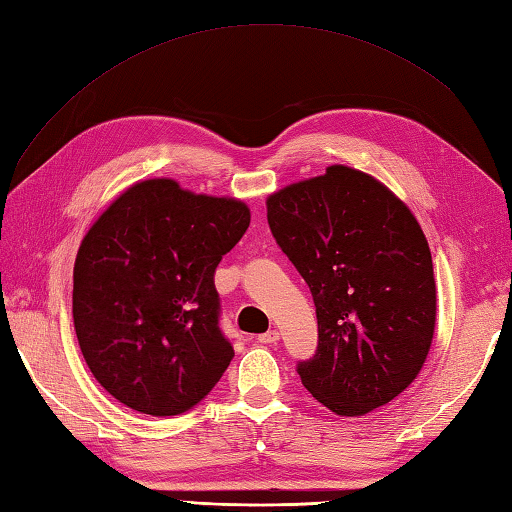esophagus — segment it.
<instances>
[{
    "instance_id": "1",
    "label": "esophagus",
    "mask_w": 512,
    "mask_h": 512,
    "mask_svg": "<svg viewBox=\"0 0 512 512\" xmlns=\"http://www.w3.org/2000/svg\"><path fill=\"white\" fill-rule=\"evenodd\" d=\"M257 341L262 343V345H273V343L279 341V332H277V330H268V332H264V334H259Z\"/></svg>"
}]
</instances>
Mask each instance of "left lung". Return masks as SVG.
Returning a JSON list of instances; mask_svg holds the SVG:
<instances>
[{"label":"left lung","instance_id":"1","mask_svg":"<svg viewBox=\"0 0 512 512\" xmlns=\"http://www.w3.org/2000/svg\"><path fill=\"white\" fill-rule=\"evenodd\" d=\"M268 226L317 308L303 387L339 416L387 405L418 376L436 328L420 224L378 180L343 165L268 198Z\"/></svg>","mask_w":512,"mask_h":512}]
</instances>
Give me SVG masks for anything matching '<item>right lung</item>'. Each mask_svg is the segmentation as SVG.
Returning <instances> with one entry per match:
<instances>
[{
	"instance_id": "right-lung-1",
	"label": "right lung",
	"mask_w": 512,
	"mask_h": 512,
	"mask_svg": "<svg viewBox=\"0 0 512 512\" xmlns=\"http://www.w3.org/2000/svg\"><path fill=\"white\" fill-rule=\"evenodd\" d=\"M250 224L248 206L158 178L127 189L83 237L72 317L94 378L149 416L193 409L233 361L215 268Z\"/></svg>"
}]
</instances>
